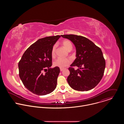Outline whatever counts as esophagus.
Returning a JSON list of instances; mask_svg holds the SVG:
<instances>
[{"label":"esophagus","mask_w":124,"mask_h":124,"mask_svg":"<svg viewBox=\"0 0 124 124\" xmlns=\"http://www.w3.org/2000/svg\"><path fill=\"white\" fill-rule=\"evenodd\" d=\"M60 71L62 72V71H63V70H64V69L63 68H60Z\"/></svg>","instance_id":"34e87169"}]
</instances>
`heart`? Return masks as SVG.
Listing matches in <instances>:
<instances>
[{
	"mask_svg": "<svg viewBox=\"0 0 124 124\" xmlns=\"http://www.w3.org/2000/svg\"><path fill=\"white\" fill-rule=\"evenodd\" d=\"M62 45L64 47V48L68 51H70L73 48V45L72 43L68 40H63L62 42ZM55 49L56 45H54L53 46L51 51V55L52 57H54L55 55ZM70 63H71V60L69 58H58L54 61V65L60 68H64L68 66Z\"/></svg>",
	"mask_w": 124,
	"mask_h": 124,
	"instance_id": "obj_1",
	"label": "heart"
}]
</instances>
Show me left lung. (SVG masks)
Masks as SVG:
<instances>
[{
  "label": "left lung",
  "mask_w": 124,
  "mask_h": 124,
  "mask_svg": "<svg viewBox=\"0 0 124 124\" xmlns=\"http://www.w3.org/2000/svg\"><path fill=\"white\" fill-rule=\"evenodd\" d=\"M71 41L76 48V58L69 70L67 78L69 85L75 90L89 91L101 80L104 72L105 61L100 47L88 39L78 35H61ZM79 68L75 70L72 67Z\"/></svg>",
  "instance_id": "8db88e82"
}]
</instances>
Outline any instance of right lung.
Returning a JSON list of instances; mask_svg holds the SVG:
<instances>
[{"label":"right lung","instance_id":"1","mask_svg":"<svg viewBox=\"0 0 124 124\" xmlns=\"http://www.w3.org/2000/svg\"><path fill=\"white\" fill-rule=\"evenodd\" d=\"M61 36L39 39L24 52L19 62V76L27 89L37 95H46L56 87L59 67L51 68L52 48ZM44 70L46 73L44 74Z\"/></svg>","mask_w":124,"mask_h":124}]
</instances>
